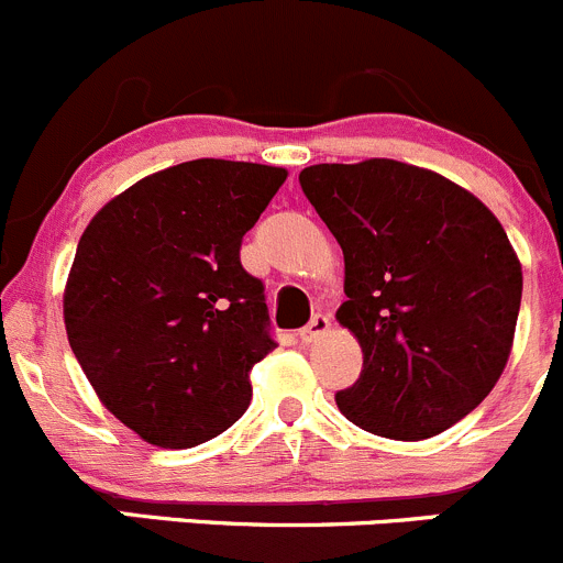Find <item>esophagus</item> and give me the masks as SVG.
I'll use <instances>...</instances> for the list:
<instances>
[{
  "mask_svg": "<svg viewBox=\"0 0 563 563\" xmlns=\"http://www.w3.org/2000/svg\"><path fill=\"white\" fill-rule=\"evenodd\" d=\"M328 331H331V317H328V314H314L309 320V325L300 328V342L311 344V342H317V339L325 336Z\"/></svg>",
  "mask_w": 563,
  "mask_h": 563,
  "instance_id": "esophagus-1",
  "label": "esophagus"
}]
</instances>
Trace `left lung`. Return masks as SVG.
Masks as SVG:
<instances>
[{"label": "left lung", "instance_id": "8db88e82", "mask_svg": "<svg viewBox=\"0 0 563 563\" xmlns=\"http://www.w3.org/2000/svg\"><path fill=\"white\" fill-rule=\"evenodd\" d=\"M298 180L342 246L336 320L364 353L339 410L391 441L441 435L509 361L522 268L504 227L463 186L402 161L314 164Z\"/></svg>", "mask_w": 563, "mask_h": 563}]
</instances>
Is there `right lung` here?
<instances>
[{
	"label": "right lung",
	"mask_w": 563,
	"mask_h": 563,
	"mask_svg": "<svg viewBox=\"0 0 563 563\" xmlns=\"http://www.w3.org/2000/svg\"><path fill=\"white\" fill-rule=\"evenodd\" d=\"M284 180L282 166L186 161L133 183L87 224L65 331L100 402L142 441L191 449L246 413L249 372L276 342L241 243Z\"/></svg>",
	"instance_id": "right-lung-1"
}]
</instances>
